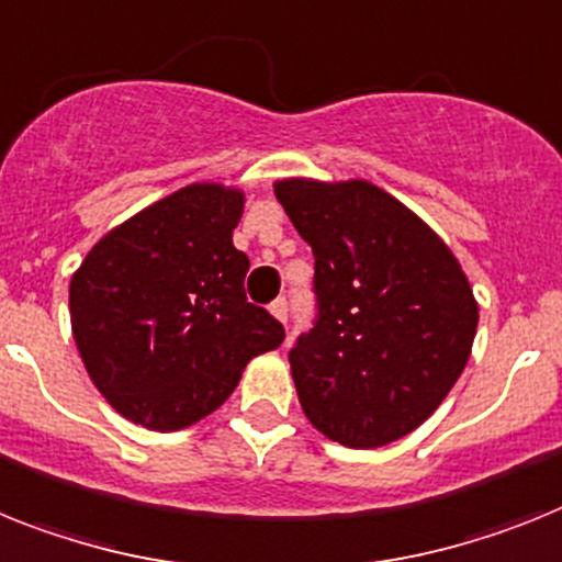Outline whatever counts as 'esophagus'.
<instances>
[{"mask_svg": "<svg viewBox=\"0 0 562 562\" xmlns=\"http://www.w3.org/2000/svg\"><path fill=\"white\" fill-rule=\"evenodd\" d=\"M268 311H271L273 317L280 319L282 325H285V319H289V303H285V300H282V296H280V300H273V303L268 305Z\"/></svg>", "mask_w": 562, "mask_h": 562, "instance_id": "1", "label": "esophagus"}]
</instances>
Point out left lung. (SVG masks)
Segmentation results:
<instances>
[{"label": "left lung", "instance_id": "1", "mask_svg": "<svg viewBox=\"0 0 562 562\" xmlns=\"http://www.w3.org/2000/svg\"><path fill=\"white\" fill-rule=\"evenodd\" d=\"M277 200L314 251L317 323L291 348L311 426L380 449L423 426L463 374L477 300L451 248L366 179H280Z\"/></svg>", "mask_w": 562, "mask_h": 562}]
</instances>
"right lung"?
Segmentation results:
<instances>
[{
	"instance_id": "obj_1",
	"label": "right lung",
	"mask_w": 562,
	"mask_h": 562,
	"mask_svg": "<svg viewBox=\"0 0 562 562\" xmlns=\"http://www.w3.org/2000/svg\"><path fill=\"white\" fill-rule=\"evenodd\" d=\"M245 193L193 182L93 245L70 277V328L88 376L125 419L179 431L216 412L285 328L245 300L234 248Z\"/></svg>"
}]
</instances>
